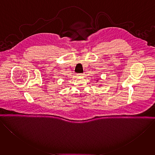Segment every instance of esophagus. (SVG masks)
<instances>
[{
	"label": "esophagus",
	"instance_id": "esophagus-1",
	"mask_svg": "<svg viewBox=\"0 0 155 155\" xmlns=\"http://www.w3.org/2000/svg\"><path fill=\"white\" fill-rule=\"evenodd\" d=\"M78 75H81V76H83V75H84V74H78Z\"/></svg>",
	"mask_w": 155,
	"mask_h": 155
}]
</instances>
